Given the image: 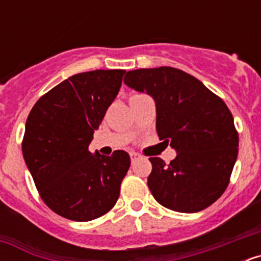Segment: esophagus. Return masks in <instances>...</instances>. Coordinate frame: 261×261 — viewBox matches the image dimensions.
I'll return each mask as SVG.
<instances>
[{"label": "esophagus", "instance_id": "obj_1", "mask_svg": "<svg viewBox=\"0 0 261 261\" xmlns=\"http://www.w3.org/2000/svg\"><path fill=\"white\" fill-rule=\"evenodd\" d=\"M129 155H130V159H132V162H135L136 159H138V156H140L137 153H133V151L130 154H129Z\"/></svg>", "mask_w": 261, "mask_h": 261}]
</instances>
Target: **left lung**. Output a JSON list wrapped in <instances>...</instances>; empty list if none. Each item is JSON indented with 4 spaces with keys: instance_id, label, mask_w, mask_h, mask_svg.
I'll return each mask as SVG.
<instances>
[{
    "instance_id": "8db88e82",
    "label": "left lung",
    "mask_w": 261,
    "mask_h": 261,
    "mask_svg": "<svg viewBox=\"0 0 261 261\" xmlns=\"http://www.w3.org/2000/svg\"><path fill=\"white\" fill-rule=\"evenodd\" d=\"M124 84L155 102L156 133L176 150L166 165L151 156L147 186L165 208L196 213L225 192L238 156L234 119L222 99L180 69H137Z\"/></svg>"
}]
</instances>
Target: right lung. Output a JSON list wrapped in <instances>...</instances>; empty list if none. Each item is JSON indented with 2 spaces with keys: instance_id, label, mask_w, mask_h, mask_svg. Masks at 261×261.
I'll return each instance as SVG.
<instances>
[{
  "instance_id": "right-lung-1",
  "label": "right lung",
  "mask_w": 261,
  "mask_h": 261,
  "mask_svg": "<svg viewBox=\"0 0 261 261\" xmlns=\"http://www.w3.org/2000/svg\"><path fill=\"white\" fill-rule=\"evenodd\" d=\"M124 74L114 69L71 75L41 96L27 117L23 158L43 201L64 218L95 220L119 199L129 154H93L89 145Z\"/></svg>"
}]
</instances>
